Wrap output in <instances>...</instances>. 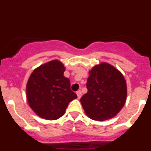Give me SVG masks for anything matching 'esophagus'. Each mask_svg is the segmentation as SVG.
<instances>
[{"label": "esophagus", "instance_id": "1", "mask_svg": "<svg viewBox=\"0 0 151 151\" xmlns=\"http://www.w3.org/2000/svg\"><path fill=\"white\" fill-rule=\"evenodd\" d=\"M76 94L78 98L79 99V98H81V97H82V91H78L76 92Z\"/></svg>", "mask_w": 151, "mask_h": 151}]
</instances>
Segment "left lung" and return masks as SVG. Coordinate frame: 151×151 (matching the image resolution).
<instances>
[{
    "label": "left lung",
    "instance_id": "obj_1",
    "mask_svg": "<svg viewBox=\"0 0 151 151\" xmlns=\"http://www.w3.org/2000/svg\"><path fill=\"white\" fill-rule=\"evenodd\" d=\"M88 92L81 99L85 114L93 120L116 116L126 101L127 85L119 70L107 63L95 65L89 71Z\"/></svg>",
    "mask_w": 151,
    "mask_h": 151
}]
</instances>
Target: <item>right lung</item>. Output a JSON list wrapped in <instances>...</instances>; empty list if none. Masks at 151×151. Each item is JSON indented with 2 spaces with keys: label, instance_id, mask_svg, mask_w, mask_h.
<instances>
[{
  "label": "right lung",
  "instance_id": "1",
  "mask_svg": "<svg viewBox=\"0 0 151 151\" xmlns=\"http://www.w3.org/2000/svg\"><path fill=\"white\" fill-rule=\"evenodd\" d=\"M65 66L58 60L36 68L26 85V97L32 110L47 120L64 115L70 101L77 98L70 89V81L63 76Z\"/></svg>",
  "mask_w": 151,
  "mask_h": 151
}]
</instances>
